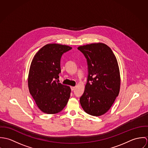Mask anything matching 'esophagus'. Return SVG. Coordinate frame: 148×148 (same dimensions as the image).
I'll list each match as a JSON object with an SVG mask.
<instances>
[{"mask_svg":"<svg viewBox=\"0 0 148 148\" xmlns=\"http://www.w3.org/2000/svg\"><path fill=\"white\" fill-rule=\"evenodd\" d=\"M71 89L72 90H74L75 89V86H71Z\"/></svg>","mask_w":148,"mask_h":148,"instance_id":"obj_1","label":"esophagus"}]
</instances>
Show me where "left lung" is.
Instances as JSON below:
<instances>
[{
  "mask_svg": "<svg viewBox=\"0 0 148 148\" xmlns=\"http://www.w3.org/2000/svg\"><path fill=\"white\" fill-rule=\"evenodd\" d=\"M87 60L88 76L80 103L92 116L106 113L114 103L120 89V74L117 59L106 44L96 42L77 48Z\"/></svg>",
  "mask_w": 148,
  "mask_h": 148,
  "instance_id": "obj_1",
  "label": "left lung"
}]
</instances>
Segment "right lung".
I'll list each match as a JSON object with an SVG mask.
<instances>
[{
	"instance_id": "add662e5",
	"label": "right lung",
	"mask_w": 148,
	"mask_h": 148,
	"mask_svg": "<svg viewBox=\"0 0 148 148\" xmlns=\"http://www.w3.org/2000/svg\"><path fill=\"white\" fill-rule=\"evenodd\" d=\"M72 47L48 44L34 56L31 63L28 85L30 94L42 112L55 114L62 111L70 97L71 88L56 81L61 72L60 59Z\"/></svg>"
}]
</instances>
